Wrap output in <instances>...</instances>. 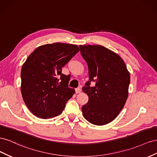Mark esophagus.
<instances>
[{
    "label": "esophagus",
    "instance_id": "34e87169",
    "mask_svg": "<svg viewBox=\"0 0 157 157\" xmlns=\"http://www.w3.org/2000/svg\"><path fill=\"white\" fill-rule=\"evenodd\" d=\"M75 90V93L76 94H78L79 93H81V91H82V89L80 88H76Z\"/></svg>",
    "mask_w": 157,
    "mask_h": 157
}]
</instances>
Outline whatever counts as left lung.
<instances>
[{
    "label": "left lung",
    "mask_w": 157,
    "mask_h": 157,
    "mask_svg": "<svg viewBox=\"0 0 157 157\" xmlns=\"http://www.w3.org/2000/svg\"><path fill=\"white\" fill-rule=\"evenodd\" d=\"M86 61L89 81L82 90L89 97L82 108L88 122L102 126L114 120L126 104L130 75L126 65L118 54L101 45H79ZM91 81L96 83L91 87Z\"/></svg>",
    "instance_id": "8db88e82"
}]
</instances>
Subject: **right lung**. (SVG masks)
Returning <instances> with one entry per match:
<instances>
[{
	"label": "right lung",
	"mask_w": 157,
	"mask_h": 157,
	"mask_svg": "<svg viewBox=\"0 0 157 157\" xmlns=\"http://www.w3.org/2000/svg\"><path fill=\"white\" fill-rule=\"evenodd\" d=\"M79 51L75 44L55 43L39 46L21 70V93L28 109L40 118L61 114L75 93L68 87L70 76L62 68Z\"/></svg>",
	"instance_id": "right-lung-1"
}]
</instances>
